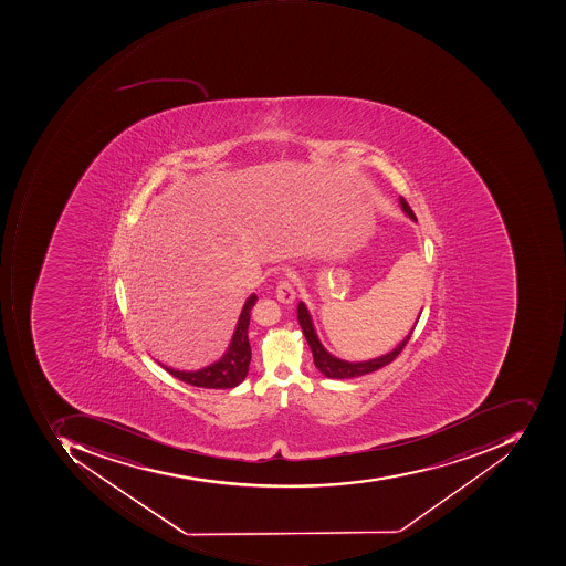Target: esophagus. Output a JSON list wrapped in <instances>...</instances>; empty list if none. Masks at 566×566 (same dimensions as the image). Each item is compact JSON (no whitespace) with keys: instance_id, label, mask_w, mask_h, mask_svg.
Instances as JSON below:
<instances>
[{"instance_id":"1","label":"esophagus","mask_w":566,"mask_h":566,"mask_svg":"<svg viewBox=\"0 0 566 566\" xmlns=\"http://www.w3.org/2000/svg\"><path fill=\"white\" fill-rule=\"evenodd\" d=\"M275 296L281 303L291 304L296 300V291L292 287L291 281L287 279H281L277 282V287H275Z\"/></svg>"}]
</instances>
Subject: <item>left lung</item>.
I'll use <instances>...</instances> for the list:
<instances>
[{"mask_svg":"<svg viewBox=\"0 0 566 566\" xmlns=\"http://www.w3.org/2000/svg\"><path fill=\"white\" fill-rule=\"evenodd\" d=\"M399 202H401L405 214L410 216L413 221H417V216L411 211L407 200H405L403 197H399ZM297 319H300L301 328H303L304 336H306L307 344H310L311 352H313L314 366L318 367L326 377H332V379H352V377L364 376V374H370L374 373V370L388 366V364H391L392 360L401 354V350H403L405 345L410 340L411 333H413L415 329L411 328L410 335H408L395 350L382 355V357L373 358V360H367V363H347V360L333 357L329 352L325 350L322 342L318 340V335L314 332L310 311L304 306V303L297 304Z\"/></svg>","mask_w":566,"mask_h":566,"instance_id":"8db88e82","label":"left lung"}]
</instances>
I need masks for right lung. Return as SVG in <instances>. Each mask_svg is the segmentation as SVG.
<instances>
[{"mask_svg": "<svg viewBox=\"0 0 566 566\" xmlns=\"http://www.w3.org/2000/svg\"><path fill=\"white\" fill-rule=\"evenodd\" d=\"M259 297L255 294L248 297L241 310L240 319H238L237 329L231 338L230 347L226 354L219 358L218 363L203 367L200 370H175L171 367L161 366L163 369L177 377L180 381L190 386L206 389H231L244 381L248 374V366L252 360V348L248 342V325H250V311Z\"/></svg>", "mask_w": 566, "mask_h": 566, "instance_id": "right-lung-1", "label": "right lung"}]
</instances>
